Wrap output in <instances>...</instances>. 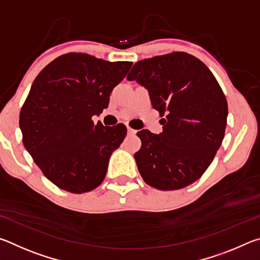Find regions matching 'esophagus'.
Here are the masks:
<instances>
[{"label":"esophagus","mask_w":260,"mask_h":260,"mask_svg":"<svg viewBox=\"0 0 260 260\" xmlns=\"http://www.w3.org/2000/svg\"><path fill=\"white\" fill-rule=\"evenodd\" d=\"M127 132H128V134H131V135H133V134H135V133H136V131H135V129H133V128H131L129 126L127 127Z\"/></svg>","instance_id":"1"}]
</instances>
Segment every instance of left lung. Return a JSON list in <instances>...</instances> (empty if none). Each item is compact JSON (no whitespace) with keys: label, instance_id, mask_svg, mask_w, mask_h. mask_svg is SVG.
<instances>
[{"label":"left lung","instance_id":"left-lung-1","mask_svg":"<svg viewBox=\"0 0 260 260\" xmlns=\"http://www.w3.org/2000/svg\"><path fill=\"white\" fill-rule=\"evenodd\" d=\"M127 80L149 91L162 132H138L142 146L134 158L144 182L175 190L199 180L222 143L228 107L209 68L187 52L140 60Z\"/></svg>","mask_w":260,"mask_h":260}]
</instances>
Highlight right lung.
<instances>
[{
  "label": "right lung",
  "mask_w": 260,
  "mask_h": 260,
  "mask_svg": "<svg viewBox=\"0 0 260 260\" xmlns=\"http://www.w3.org/2000/svg\"><path fill=\"white\" fill-rule=\"evenodd\" d=\"M132 61H108L81 52L57 57L35 78L23 108V143L42 173L57 187L87 192L103 182L110 156L127 128L94 124Z\"/></svg>",
  "instance_id": "add662e5"
}]
</instances>
